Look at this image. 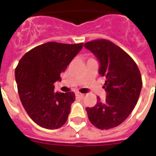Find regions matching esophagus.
<instances>
[{
    "instance_id": "esophagus-1",
    "label": "esophagus",
    "mask_w": 156,
    "mask_h": 156,
    "mask_svg": "<svg viewBox=\"0 0 156 156\" xmlns=\"http://www.w3.org/2000/svg\"><path fill=\"white\" fill-rule=\"evenodd\" d=\"M76 97L78 98H80V99H83L84 98V94H82V93H76Z\"/></svg>"
}]
</instances>
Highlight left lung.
<instances>
[{
    "label": "left lung",
    "instance_id": "obj_1",
    "mask_svg": "<svg viewBox=\"0 0 156 156\" xmlns=\"http://www.w3.org/2000/svg\"><path fill=\"white\" fill-rule=\"evenodd\" d=\"M100 62L99 74L105 77L103 88L106 99L93 108H86L88 119L94 126L109 129L122 123L138 102L143 81L136 63L121 47L107 39L84 43Z\"/></svg>",
    "mask_w": 156,
    "mask_h": 156
}]
</instances>
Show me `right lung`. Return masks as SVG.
I'll list each match as a JSON object with an SVG mask.
<instances>
[{
    "instance_id": "add662e5",
    "label": "right lung",
    "mask_w": 156,
    "mask_h": 156,
    "mask_svg": "<svg viewBox=\"0 0 156 156\" xmlns=\"http://www.w3.org/2000/svg\"><path fill=\"white\" fill-rule=\"evenodd\" d=\"M83 43L49 42L37 46L22 57L15 69L17 91L25 110L41 127L55 129L67 122L75 93L55 92L54 83L61 80Z\"/></svg>"
}]
</instances>
